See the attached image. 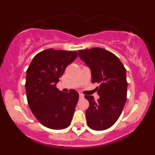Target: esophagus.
I'll return each instance as SVG.
<instances>
[{"instance_id": "esophagus-1", "label": "esophagus", "mask_w": 155, "mask_h": 155, "mask_svg": "<svg viewBox=\"0 0 155 155\" xmlns=\"http://www.w3.org/2000/svg\"><path fill=\"white\" fill-rule=\"evenodd\" d=\"M79 97H80V98H83L84 95L82 93H79Z\"/></svg>"}]
</instances>
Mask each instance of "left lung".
Segmentation results:
<instances>
[{
    "instance_id": "obj_1",
    "label": "left lung",
    "mask_w": 155,
    "mask_h": 155,
    "mask_svg": "<svg viewBox=\"0 0 155 155\" xmlns=\"http://www.w3.org/2000/svg\"><path fill=\"white\" fill-rule=\"evenodd\" d=\"M79 56L91 69L92 83L99 84L98 100L84 95L90 103L87 123L94 130H104L117 122L127 100L126 69L116 55L102 48L81 49Z\"/></svg>"
}]
</instances>
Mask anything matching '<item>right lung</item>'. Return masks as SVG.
Wrapping results in <instances>:
<instances>
[{
  "instance_id": "right-lung-1",
  "label": "right lung",
  "mask_w": 155,
  "mask_h": 155,
  "mask_svg": "<svg viewBox=\"0 0 155 155\" xmlns=\"http://www.w3.org/2000/svg\"><path fill=\"white\" fill-rule=\"evenodd\" d=\"M78 51L47 49L33 58L26 74L28 104L33 115L48 128L62 130L71 122L79 93L60 91L56 84Z\"/></svg>"
}]
</instances>
